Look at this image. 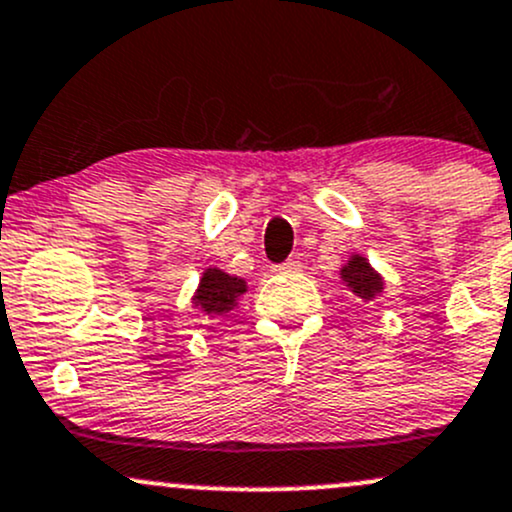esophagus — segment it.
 I'll use <instances>...</instances> for the list:
<instances>
[{
	"label": "esophagus",
	"mask_w": 512,
	"mask_h": 512,
	"mask_svg": "<svg viewBox=\"0 0 512 512\" xmlns=\"http://www.w3.org/2000/svg\"><path fill=\"white\" fill-rule=\"evenodd\" d=\"M299 267H301L299 257H292V260H287L284 265H277V272H294V270H299Z\"/></svg>",
	"instance_id": "1"
}]
</instances>
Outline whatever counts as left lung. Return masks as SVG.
Returning a JSON list of instances; mask_svg holds the SVG:
<instances>
[{
    "mask_svg": "<svg viewBox=\"0 0 512 512\" xmlns=\"http://www.w3.org/2000/svg\"><path fill=\"white\" fill-rule=\"evenodd\" d=\"M343 282L353 289L355 297L370 299L383 289V279L373 272V267L363 260V257H353L346 267H343Z\"/></svg>",
    "mask_w": 512,
    "mask_h": 512,
    "instance_id": "1",
    "label": "left lung"
}]
</instances>
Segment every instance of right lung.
<instances>
[{"mask_svg":"<svg viewBox=\"0 0 512 512\" xmlns=\"http://www.w3.org/2000/svg\"><path fill=\"white\" fill-rule=\"evenodd\" d=\"M242 292H245V282L242 279L230 277V274L220 270H208L203 274L201 287L196 292V304H201L208 316L223 314V311L233 309L235 297Z\"/></svg>","mask_w":512,"mask_h":512,"instance_id":"right-lung-1","label":"right lung"}]
</instances>
